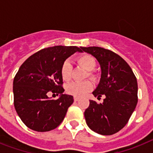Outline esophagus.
Wrapping results in <instances>:
<instances>
[{
  "instance_id": "esophagus-1",
  "label": "esophagus",
  "mask_w": 153,
  "mask_h": 153,
  "mask_svg": "<svg viewBox=\"0 0 153 153\" xmlns=\"http://www.w3.org/2000/svg\"><path fill=\"white\" fill-rule=\"evenodd\" d=\"M79 98H77V97H74V102H78V101H79Z\"/></svg>"
}]
</instances>
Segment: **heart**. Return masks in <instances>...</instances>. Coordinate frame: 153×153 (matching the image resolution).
Returning a JSON list of instances; mask_svg holds the SVG:
<instances>
[{"label":"heart","mask_w":153,"mask_h":153,"mask_svg":"<svg viewBox=\"0 0 153 153\" xmlns=\"http://www.w3.org/2000/svg\"><path fill=\"white\" fill-rule=\"evenodd\" d=\"M76 62L82 67L87 71V75L91 79L94 78V74L92 72L97 65L95 58L89 54H82L76 58ZM60 73L62 79L66 82H68L71 79L72 65L69 60H65L62 63ZM93 89V85L90 81L82 82H71L67 86V92L74 97H82L86 94Z\"/></svg>","instance_id":"b5f03b06"}]
</instances>
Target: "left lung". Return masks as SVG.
Returning a JSON list of instances; mask_svg holds the SVG:
<instances>
[{"label":"left lung","instance_id":"1","mask_svg":"<svg viewBox=\"0 0 153 153\" xmlns=\"http://www.w3.org/2000/svg\"><path fill=\"white\" fill-rule=\"evenodd\" d=\"M82 50L95 57L102 70L100 82L93 94L98 99L105 97L99 104L90 101L84 112L86 124L98 134L112 135L125 127L137 106V78L129 65L114 51L99 47Z\"/></svg>","mask_w":153,"mask_h":153}]
</instances>
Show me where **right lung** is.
Instances as JSON below:
<instances>
[{"label":"right lung","mask_w":153,"mask_h":153,"mask_svg":"<svg viewBox=\"0 0 153 153\" xmlns=\"http://www.w3.org/2000/svg\"><path fill=\"white\" fill-rule=\"evenodd\" d=\"M81 48L55 46L37 51L25 60L13 80L14 106L25 125L32 130L47 132L57 128L74 102L63 94L60 73L62 63ZM50 93L59 94L55 100Z\"/></svg>","instance_id":"1"}]
</instances>
